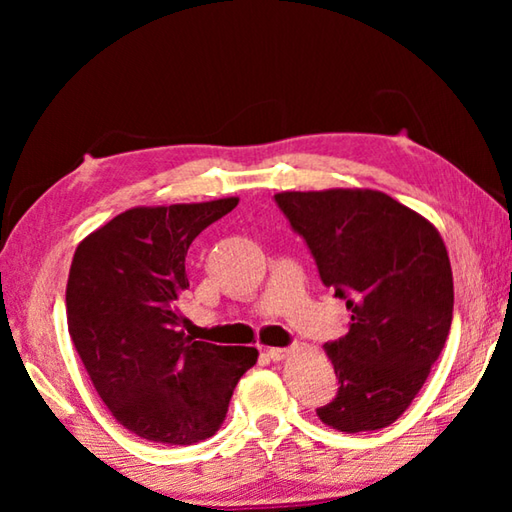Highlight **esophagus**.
Wrapping results in <instances>:
<instances>
[{"instance_id":"34e87169","label":"esophagus","mask_w":512,"mask_h":512,"mask_svg":"<svg viewBox=\"0 0 512 512\" xmlns=\"http://www.w3.org/2000/svg\"><path fill=\"white\" fill-rule=\"evenodd\" d=\"M289 354H291V350H287V348H268L266 350V357L271 361H284Z\"/></svg>"}]
</instances>
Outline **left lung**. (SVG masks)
<instances>
[{
  "mask_svg": "<svg viewBox=\"0 0 512 512\" xmlns=\"http://www.w3.org/2000/svg\"><path fill=\"white\" fill-rule=\"evenodd\" d=\"M275 201L350 311L348 334L323 345L339 393L318 418L343 433L384 429L420 393L452 327L445 241L429 219L377 189L280 192Z\"/></svg>",
  "mask_w": 512,
  "mask_h": 512,
  "instance_id": "8db88e82",
  "label": "left lung"
}]
</instances>
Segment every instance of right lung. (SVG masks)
I'll list each match as a JSON object with an SVG mask.
<instances>
[{
    "label": "right lung",
    "instance_id": "right-lung-1",
    "mask_svg": "<svg viewBox=\"0 0 512 512\" xmlns=\"http://www.w3.org/2000/svg\"><path fill=\"white\" fill-rule=\"evenodd\" d=\"M239 198L131 207L90 232L69 266L67 329L92 386L121 427L151 443L214 436L237 381L257 363L246 345L185 336V257Z\"/></svg>",
    "mask_w": 512,
    "mask_h": 512
}]
</instances>
